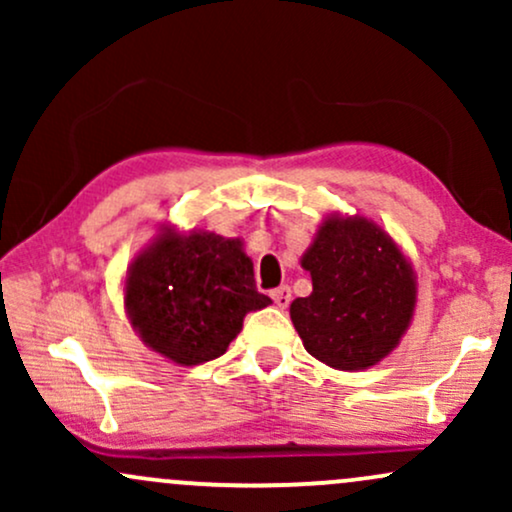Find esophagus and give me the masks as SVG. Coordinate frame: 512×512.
I'll use <instances>...</instances> for the list:
<instances>
[{"label": "esophagus", "instance_id": "34e87169", "mask_svg": "<svg viewBox=\"0 0 512 512\" xmlns=\"http://www.w3.org/2000/svg\"><path fill=\"white\" fill-rule=\"evenodd\" d=\"M272 298H274V303L279 305V308H289V303H291V289L289 286H279V289H274L272 291Z\"/></svg>", "mask_w": 512, "mask_h": 512}]
</instances>
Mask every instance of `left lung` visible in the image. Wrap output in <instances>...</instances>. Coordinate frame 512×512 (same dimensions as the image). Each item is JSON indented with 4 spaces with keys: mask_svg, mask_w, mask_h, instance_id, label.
Returning a JSON list of instances; mask_svg holds the SVG:
<instances>
[{
    "mask_svg": "<svg viewBox=\"0 0 512 512\" xmlns=\"http://www.w3.org/2000/svg\"><path fill=\"white\" fill-rule=\"evenodd\" d=\"M301 264L313 293L291 303V320L310 356L361 370L395 349L414 313L416 284L383 228L330 216Z\"/></svg>",
    "mask_w": 512,
    "mask_h": 512,
    "instance_id": "left-lung-1",
    "label": "left lung"
}]
</instances>
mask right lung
<instances>
[{
  "instance_id": "1",
  "label": "right lung",
  "mask_w": 512,
  "mask_h": 512,
  "mask_svg": "<svg viewBox=\"0 0 512 512\" xmlns=\"http://www.w3.org/2000/svg\"><path fill=\"white\" fill-rule=\"evenodd\" d=\"M125 301L151 349L197 366L226 354L245 313L267 308L272 298L257 291L240 240L163 233L129 269Z\"/></svg>"
}]
</instances>
